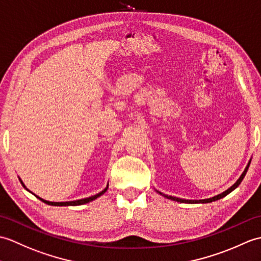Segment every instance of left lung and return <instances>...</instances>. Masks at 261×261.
I'll use <instances>...</instances> for the list:
<instances>
[{"label": "left lung", "mask_w": 261, "mask_h": 261, "mask_svg": "<svg viewBox=\"0 0 261 261\" xmlns=\"http://www.w3.org/2000/svg\"><path fill=\"white\" fill-rule=\"evenodd\" d=\"M250 163H251V160L248 162V164H247V166H246L245 171L242 172V174L240 175V177H239L238 179H237V182L232 185V187H230L228 190H225L224 192H222L221 194H218V195L213 196V198H210V199H203V200H185V199H179V198H176V196H171V195L164 194V193L160 192V191H158V190H155V191H156V192H158L159 194H161L162 196H164V198H166V199H170V200L176 201V202H181V203H210V202H213V201H217V200H220V199L224 198L225 195H228L229 193L232 192L233 190H236L237 188H238V187H239V184L242 182V179H244V177L246 176V173H247V171H248V169H249V165H250Z\"/></svg>", "instance_id": "obj_1"}]
</instances>
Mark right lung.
I'll return each instance as SVG.
<instances>
[{
  "label": "right lung",
  "mask_w": 261,
  "mask_h": 261,
  "mask_svg": "<svg viewBox=\"0 0 261 261\" xmlns=\"http://www.w3.org/2000/svg\"><path fill=\"white\" fill-rule=\"evenodd\" d=\"M19 179H20V182H21V184L23 185V188H24L27 191H29L28 189H27V187L24 185V183L22 182V179L19 177ZM107 189H108V184H107V187L103 189L101 192H99V193H97L96 195H92V196H89V198H86V199H80V200H76V201H67V202H51V201H47V200H43V199H41L40 198V196H38V195H36L37 198L39 199V200H41L42 202H44V203H47V204H49V205H56V206H68V205H82V204H86V203H88V202H91V201H94V200H96L97 198H99L100 195H102L103 193L106 192L107 191ZM29 192H31V191H29ZM32 193V192H31Z\"/></svg>",
  "instance_id": "1"
}]
</instances>
